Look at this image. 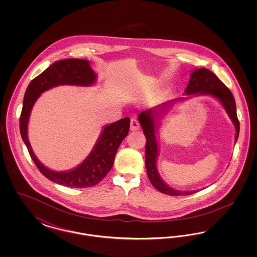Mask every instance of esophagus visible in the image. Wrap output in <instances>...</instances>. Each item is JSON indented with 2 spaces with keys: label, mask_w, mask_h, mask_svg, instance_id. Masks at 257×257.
Returning <instances> with one entry per match:
<instances>
[{
  "label": "esophagus",
  "mask_w": 257,
  "mask_h": 257,
  "mask_svg": "<svg viewBox=\"0 0 257 257\" xmlns=\"http://www.w3.org/2000/svg\"><path fill=\"white\" fill-rule=\"evenodd\" d=\"M130 125H131V130L132 131H135V130H139L140 129V123L138 121V119L137 118H135V117H132L131 118V121H130Z\"/></svg>",
  "instance_id": "obj_1"
}]
</instances>
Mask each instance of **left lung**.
Segmentation results:
<instances>
[{
	"instance_id": "1",
	"label": "left lung",
	"mask_w": 257,
	"mask_h": 257,
	"mask_svg": "<svg viewBox=\"0 0 257 257\" xmlns=\"http://www.w3.org/2000/svg\"><path fill=\"white\" fill-rule=\"evenodd\" d=\"M186 94L194 93H203L209 94L218 98L222 105L224 106L228 115L232 119L236 128V138L237 142L240 131V123L237 117L236 112V103L231 91L220 79L210 71L207 68H198L191 74V79L189 84L185 89ZM139 121L142 125L144 134L147 139L146 144V167H147V176L149 181L153 187L161 193L169 196H187L196 193L193 192H180L171 189L160 178L159 173L156 168V158L158 153L157 141L155 137V120H154V110H149L143 111L139 115Z\"/></svg>"
}]
</instances>
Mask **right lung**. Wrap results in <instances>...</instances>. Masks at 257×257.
<instances>
[{"mask_svg": "<svg viewBox=\"0 0 257 257\" xmlns=\"http://www.w3.org/2000/svg\"><path fill=\"white\" fill-rule=\"evenodd\" d=\"M96 79L88 61L67 59L54 62L46 70L36 77L27 87L20 115V133L31 158L39 171L52 182L71 188H86L99 183L110 171L117 148L130 129V118L124 117L107 125L100 136L96 146L80 166L66 172L50 171L34 154L28 140V121L30 112L41 92L60 85L88 86Z\"/></svg>", "mask_w": 257, "mask_h": 257, "instance_id": "right-lung-1", "label": "right lung"}]
</instances>
